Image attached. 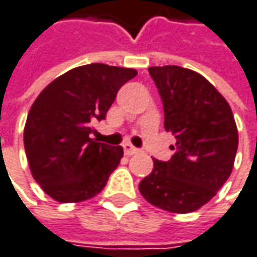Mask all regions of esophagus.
<instances>
[{"label": "esophagus", "mask_w": 257, "mask_h": 257, "mask_svg": "<svg viewBox=\"0 0 257 257\" xmlns=\"http://www.w3.org/2000/svg\"><path fill=\"white\" fill-rule=\"evenodd\" d=\"M138 148H135L134 145H131V144H123V152H125V155H134V154H137L138 152Z\"/></svg>", "instance_id": "1"}]
</instances>
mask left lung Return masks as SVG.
<instances>
[{"label":"left lung","instance_id":"8db88e82","mask_svg":"<svg viewBox=\"0 0 257 257\" xmlns=\"http://www.w3.org/2000/svg\"><path fill=\"white\" fill-rule=\"evenodd\" d=\"M164 106V128L177 140L170 161L154 160L140 183L152 206L190 213L208 203L230 177L239 137L227 100L201 74L180 66L148 69Z\"/></svg>","mask_w":257,"mask_h":257}]
</instances>
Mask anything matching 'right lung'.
<instances>
[{
	"instance_id": "1",
	"label": "right lung",
	"mask_w": 257,
	"mask_h": 257,
	"mask_svg": "<svg viewBox=\"0 0 257 257\" xmlns=\"http://www.w3.org/2000/svg\"><path fill=\"white\" fill-rule=\"evenodd\" d=\"M138 73L92 63L53 80L30 109L24 148L34 180L60 203L95 197L123 157L122 147L90 140L92 125L106 117L117 90Z\"/></svg>"
}]
</instances>
